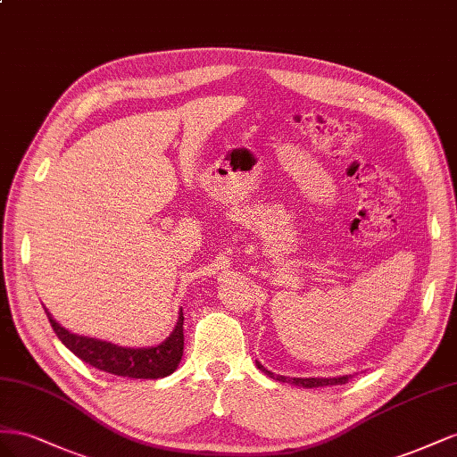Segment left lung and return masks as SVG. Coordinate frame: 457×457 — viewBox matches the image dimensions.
I'll list each match as a JSON object with an SVG mask.
<instances>
[{"instance_id":"obj_1","label":"left lung","mask_w":457,"mask_h":457,"mask_svg":"<svg viewBox=\"0 0 457 457\" xmlns=\"http://www.w3.org/2000/svg\"><path fill=\"white\" fill-rule=\"evenodd\" d=\"M256 368L266 373L271 379H276L279 383H289L295 386H303V388H318V386H329V385H345L352 375H341V377H285V375H273L268 371L262 363L256 361Z\"/></svg>"}]
</instances>
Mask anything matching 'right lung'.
<instances>
[{
	"instance_id": "1",
	"label": "right lung",
	"mask_w": 457,
	"mask_h": 457,
	"mask_svg": "<svg viewBox=\"0 0 457 457\" xmlns=\"http://www.w3.org/2000/svg\"><path fill=\"white\" fill-rule=\"evenodd\" d=\"M46 314L59 341L82 361L99 371L129 377V379H162L178 370L181 356H184V312L181 310L170 337H166L161 345L145 348L120 346L101 341V338L71 333L51 318L47 308Z\"/></svg>"
}]
</instances>
